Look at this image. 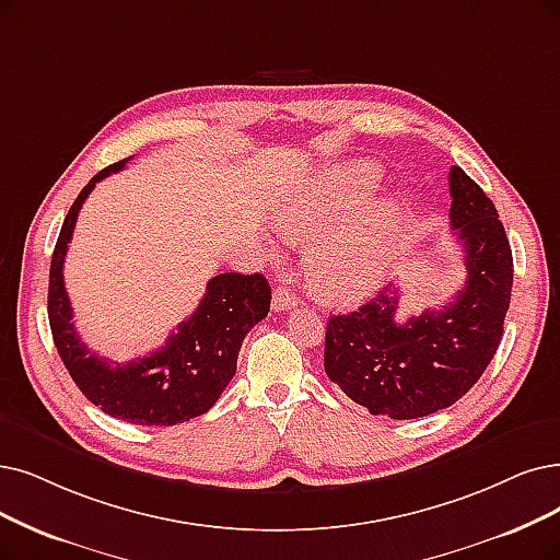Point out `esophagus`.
<instances>
[{"label": "esophagus", "mask_w": 560, "mask_h": 560, "mask_svg": "<svg viewBox=\"0 0 560 560\" xmlns=\"http://www.w3.org/2000/svg\"><path fill=\"white\" fill-rule=\"evenodd\" d=\"M301 303V299H299V294L294 292V289H289V287H278L276 292H273V310L276 312H284V310H292V307H296Z\"/></svg>", "instance_id": "34e87169"}]
</instances>
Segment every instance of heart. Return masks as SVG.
<instances>
[{
	"mask_svg": "<svg viewBox=\"0 0 560 560\" xmlns=\"http://www.w3.org/2000/svg\"><path fill=\"white\" fill-rule=\"evenodd\" d=\"M376 172L358 167L312 182L278 209L280 228L296 241H310L305 278L310 292L326 305H355L384 284L399 232V213L386 205L363 220L335 230L374 188Z\"/></svg>",
	"mask_w": 560,
	"mask_h": 560,
	"instance_id": "heart-1",
	"label": "heart"
}]
</instances>
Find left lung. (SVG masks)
I'll use <instances>...</instances> for the list:
<instances>
[{
    "label": "left lung",
    "instance_id": "obj_1",
    "mask_svg": "<svg viewBox=\"0 0 560 560\" xmlns=\"http://www.w3.org/2000/svg\"><path fill=\"white\" fill-rule=\"evenodd\" d=\"M451 222L464 245L466 284L453 303L395 319L397 289L326 324L324 370L355 405L395 420L455 401L494 358L512 292V250L497 207L462 167H451Z\"/></svg>",
    "mask_w": 560,
    "mask_h": 560
}]
</instances>
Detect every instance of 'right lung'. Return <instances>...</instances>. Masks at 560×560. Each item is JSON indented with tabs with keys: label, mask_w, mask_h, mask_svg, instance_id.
I'll use <instances>...</instances> for the list:
<instances>
[{
	"label": "right lung",
	"mask_w": 560,
	"mask_h": 560,
	"mask_svg": "<svg viewBox=\"0 0 560 560\" xmlns=\"http://www.w3.org/2000/svg\"><path fill=\"white\" fill-rule=\"evenodd\" d=\"M119 161L89 182L66 215L50 264L48 317L61 361L82 395L112 418L132 424H176L207 413L236 374V358L248 330L271 307V287L261 273H220L192 315L178 324L165 347L126 365L89 351L73 324L63 287V257L78 213L105 176L124 170Z\"/></svg>",
	"instance_id": "add662e5"
}]
</instances>
